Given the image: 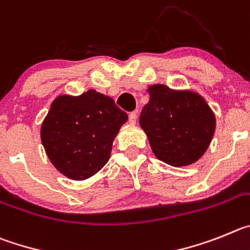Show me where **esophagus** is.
<instances>
[{
    "label": "esophagus",
    "instance_id": "34e87169",
    "mask_svg": "<svg viewBox=\"0 0 250 250\" xmlns=\"http://www.w3.org/2000/svg\"><path fill=\"white\" fill-rule=\"evenodd\" d=\"M128 121H129L130 125H134L137 121V112H132V113L129 114V118H128Z\"/></svg>",
    "mask_w": 250,
    "mask_h": 250
}]
</instances>
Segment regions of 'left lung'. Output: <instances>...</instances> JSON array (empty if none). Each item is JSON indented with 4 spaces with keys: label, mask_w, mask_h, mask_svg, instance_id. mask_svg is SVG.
Here are the masks:
<instances>
[{
    "label": "left lung",
    "mask_w": 250,
    "mask_h": 250,
    "mask_svg": "<svg viewBox=\"0 0 250 250\" xmlns=\"http://www.w3.org/2000/svg\"><path fill=\"white\" fill-rule=\"evenodd\" d=\"M149 102L139 117L154 156L173 167L197 162L208 149L215 130V116L201 94L172 89L164 84L148 87Z\"/></svg>",
    "instance_id": "obj_1"
}]
</instances>
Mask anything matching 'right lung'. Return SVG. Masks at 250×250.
I'll list each match as a JSON object with an SVG mask.
<instances>
[{
  "mask_svg": "<svg viewBox=\"0 0 250 250\" xmlns=\"http://www.w3.org/2000/svg\"><path fill=\"white\" fill-rule=\"evenodd\" d=\"M125 112L108 96L89 89L81 96L61 94L41 125L47 157L67 178L84 181L104 167Z\"/></svg>",
  "mask_w": 250,
  "mask_h": 250,
  "instance_id": "1",
  "label": "right lung"
}]
</instances>
